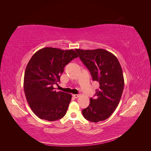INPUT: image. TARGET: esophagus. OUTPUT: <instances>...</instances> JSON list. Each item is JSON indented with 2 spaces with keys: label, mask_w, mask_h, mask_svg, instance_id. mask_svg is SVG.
<instances>
[{
  "label": "esophagus",
  "mask_w": 151,
  "mask_h": 151,
  "mask_svg": "<svg viewBox=\"0 0 151 151\" xmlns=\"http://www.w3.org/2000/svg\"><path fill=\"white\" fill-rule=\"evenodd\" d=\"M73 97H75V98H78L80 97V95L75 94V95H73Z\"/></svg>",
  "instance_id": "1"
}]
</instances>
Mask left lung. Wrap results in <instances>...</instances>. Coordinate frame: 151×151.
<instances>
[{"label":"left lung","instance_id":"obj_1","mask_svg":"<svg viewBox=\"0 0 151 151\" xmlns=\"http://www.w3.org/2000/svg\"><path fill=\"white\" fill-rule=\"evenodd\" d=\"M90 72L93 81L99 83L95 98L82 111L86 119L97 123L106 119L117 108L124 88V77L117 58L108 50L76 49Z\"/></svg>","mask_w":151,"mask_h":151}]
</instances>
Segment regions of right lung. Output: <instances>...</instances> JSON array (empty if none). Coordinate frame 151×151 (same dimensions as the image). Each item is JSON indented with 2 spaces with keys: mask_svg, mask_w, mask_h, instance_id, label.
<instances>
[{
  "mask_svg": "<svg viewBox=\"0 0 151 151\" xmlns=\"http://www.w3.org/2000/svg\"><path fill=\"white\" fill-rule=\"evenodd\" d=\"M77 57L73 49L45 47L28 62L24 76V93L31 110L41 119L54 121L65 115L72 96L56 91L53 85L60 81L67 64Z\"/></svg>",
  "mask_w": 151,
  "mask_h": 151,
  "instance_id": "1",
  "label": "right lung"
}]
</instances>
